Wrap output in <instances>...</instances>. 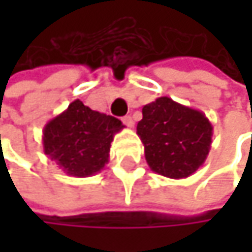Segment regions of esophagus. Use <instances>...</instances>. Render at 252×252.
Masks as SVG:
<instances>
[{"instance_id": "esophagus-1", "label": "esophagus", "mask_w": 252, "mask_h": 252, "mask_svg": "<svg viewBox=\"0 0 252 252\" xmlns=\"http://www.w3.org/2000/svg\"><path fill=\"white\" fill-rule=\"evenodd\" d=\"M123 123H124L126 126H134V121H132V118H131L129 115H126V117H124V118H123Z\"/></svg>"}]
</instances>
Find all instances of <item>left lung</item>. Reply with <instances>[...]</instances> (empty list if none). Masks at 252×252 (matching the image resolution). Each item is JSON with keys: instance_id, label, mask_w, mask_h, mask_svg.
<instances>
[{"instance_id": "1", "label": "left lung", "mask_w": 252, "mask_h": 252, "mask_svg": "<svg viewBox=\"0 0 252 252\" xmlns=\"http://www.w3.org/2000/svg\"><path fill=\"white\" fill-rule=\"evenodd\" d=\"M137 134L150 169L166 178L181 179L197 172L206 162L213 126L201 111L162 96L143 106Z\"/></svg>"}]
</instances>
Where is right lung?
<instances>
[{
  "label": "right lung",
  "instance_id": "right-lung-1",
  "mask_svg": "<svg viewBox=\"0 0 252 252\" xmlns=\"http://www.w3.org/2000/svg\"><path fill=\"white\" fill-rule=\"evenodd\" d=\"M124 128L76 99L43 128V152L67 175L84 178L100 172L109 162L114 135Z\"/></svg>",
  "mask_w": 252,
  "mask_h": 252
}]
</instances>
